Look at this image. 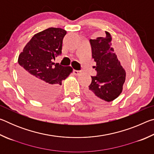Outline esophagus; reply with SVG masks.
I'll use <instances>...</instances> for the list:
<instances>
[{
    "label": "esophagus",
    "instance_id": "1",
    "mask_svg": "<svg viewBox=\"0 0 154 154\" xmlns=\"http://www.w3.org/2000/svg\"><path fill=\"white\" fill-rule=\"evenodd\" d=\"M81 73H82V71H77V70H74L73 71V74L75 75H76V76H78V75H79Z\"/></svg>",
    "mask_w": 154,
    "mask_h": 154
}]
</instances>
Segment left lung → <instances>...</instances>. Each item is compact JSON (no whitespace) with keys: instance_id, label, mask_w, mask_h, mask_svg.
<instances>
[{"instance_id":"left-lung-1","label":"left lung","mask_w":154,"mask_h":154,"mask_svg":"<svg viewBox=\"0 0 154 154\" xmlns=\"http://www.w3.org/2000/svg\"><path fill=\"white\" fill-rule=\"evenodd\" d=\"M105 33V37L90 40L97 75L91 76L92 83L87 94L98 102H111L118 98L126 80V71L112 48L111 36L108 32Z\"/></svg>"}]
</instances>
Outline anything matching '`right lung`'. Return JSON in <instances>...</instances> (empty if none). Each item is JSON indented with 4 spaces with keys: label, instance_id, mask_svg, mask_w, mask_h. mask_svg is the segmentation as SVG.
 <instances>
[{
    "label": "right lung",
    "instance_id": "1",
    "mask_svg": "<svg viewBox=\"0 0 154 154\" xmlns=\"http://www.w3.org/2000/svg\"><path fill=\"white\" fill-rule=\"evenodd\" d=\"M66 31L49 28L35 34L18 58L21 83L32 98L49 100L58 94L62 81L72 72L71 66L53 62L62 54V40Z\"/></svg>",
    "mask_w": 154,
    "mask_h": 154
}]
</instances>
